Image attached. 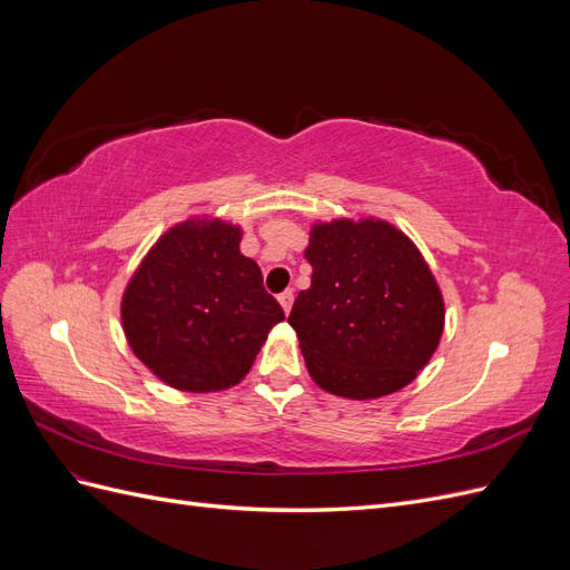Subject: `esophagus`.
<instances>
[{
  "instance_id": "esophagus-1",
  "label": "esophagus",
  "mask_w": 570,
  "mask_h": 570,
  "mask_svg": "<svg viewBox=\"0 0 570 570\" xmlns=\"http://www.w3.org/2000/svg\"><path fill=\"white\" fill-rule=\"evenodd\" d=\"M292 299H295V292H292V289H285V292H281V295H278V302L285 308V314L292 308Z\"/></svg>"
}]
</instances>
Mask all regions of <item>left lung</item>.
<instances>
[{
    "instance_id": "1",
    "label": "left lung",
    "mask_w": 570,
    "mask_h": 570,
    "mask_svg": "<svg viewBox=\"0 0 570 570\" xmlns=\"http://www.w3.org/2000/svg\"><path fill=\"white\" fill-rule=\"evenodd\" d=\"M312 287L287 323L318 387L375 400L409 385L438 350L440 287L411 239L385 220H333L312 230L304 254Z\"/></svg>"
}]
</instances>
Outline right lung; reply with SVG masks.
<instances>
[{"label":"right lung","mask_w":570,"mask_h":570,"mask_svg":"<svg viewBox=\"0 0 570 570\" xmlns=\"http://www.w3.org/2000/svg\"><path fill=\"white\" fill-rule=\"evenodd\" d=\"M239 228L187 220L147 254L126 289V337L142 364L185 392L243 381L283 306L239 254Z\"/></svg>","instance_id":"1"}]
</instances>
